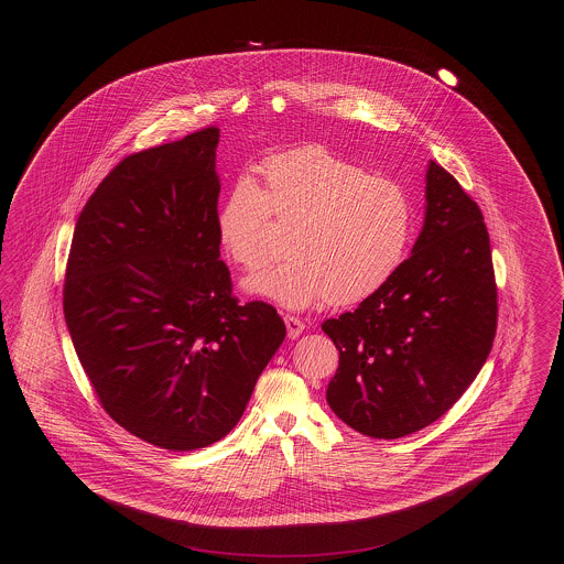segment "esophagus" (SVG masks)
<instances>
[{
    "instance_id": "obj_1",
    "label": "esophagus",
    "mask_w": 564,
    "mask_h": 564,
    "mask_svg": "<svg viewBox=\"0 0 564 564\" xmlns=\"http://www.w3.org/2000/svg\"><path fill=\"white\" fill-rule=\"evenodd\" d=\"M285 327H288V336L292 338V340H295L302 332H304V323L300 322L297 317H292V315H285Z\"/></svg>"
}]
</instances>
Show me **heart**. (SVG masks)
Returning a JSON list of instances; mask_svg holds the SVG:
<instances>
[{"label":"heart","mask_w":564,"mask_h":564,"mask_svg":"<svg viewBox=\"0 0 564 564\" xmlns=\"http://www.w3.org/2000/svg\"><path fill=\"white\" fill-rule=\"evenodd\" d=\"M270 214L292 224L290 258L247 276L242 290L302 311L325 297L355 304L384 288L408 256L416 214L391 180L319 145L264 164V188L241 175L215 217L219 245L232 262L256 269L267 256Z\"/></svg>","instance_id":"1"}]
</instances>
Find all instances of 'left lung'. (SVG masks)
Masks as SVG:
<instances>
[{
    "label": "left lung",
    "mask_w": 564,
    "mask_h": 564,
    "mask_svg": "<svg viewBox=\"0 0 564 564\" xmlns=\"http://www.w3.org/2000/svg\"><path fill=\"white\" fill-rule=\"evenodd\" d=\"M340 350L327 403L350 430L395 440L437 421L482 370L497 285L480 207L430 161L421 235L393 279L323 322Z\"/></svg>",
    "instance_id": "8db88e82"
}]
</instances>
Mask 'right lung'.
Wrapping results in <instances>:
<instances>
[{
    "label": "right lung",
    "mask_w": 564,
    "mask_h": 564,
    "mask_svg": "<svg viewBox=\"0 0 564 564\" xmlns=\"http://www.w3.org/2000/svg\"><path fill=\"white\" fill-rule=\"evenodd\" d=\"M219 129L120 162L82 209L63 311L109 416L166 451L239 423L285 340L264 302L239 304L215 230Z\"/></svg>",
    "instance_id": "obj_1"
}]
</instances>
